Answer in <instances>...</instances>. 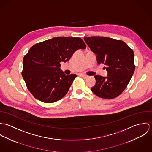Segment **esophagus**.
Masks as SVG:
<instances>
[{
  "label": "esophagus",
  "instance_id": "esophagus-1",
  "mask_svg": "<svg viewBox=\"0 0 152 152\" xmlns=\"http://www.w3.org/2000/svg\"><path fill=\"white\" fill-rule=\"evenodd\" d=\"M80 76H81V77H83V78H84V79H86V78H87L88 77L87 75H85V74H80Z\"/></svg>",
  "mask_w": 152,
  "mask_h": 152
}]
</instances>
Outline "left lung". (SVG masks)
<instances>
[{
    "label": "left lung",
    "instance_id": "left-lung-1",
    "mask_svg": "<svg viewBox=\"0 0 152 152\" xmlns=\"http://www.w3.org/2000/svg\"><path fill=\"white\" fill-rule=\"evenodd\" d=\"M84 39L96 54L97 63L107 65L108 72L107 77L94 76L96 84L91 91L104 99L118 96L128 86L134 71L133 50L122 40L98 36Z\"/></svg>",
    "mask_w": 152,
    "mask_h": 152
}]
</instances>
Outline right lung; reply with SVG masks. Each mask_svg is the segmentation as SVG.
Returning <instances> with one entry per match:
<instances>
[{"instance_id": "obj_1", "label": "right lung", "mask_w": 152, "mask_h": 152, "mask_svg": "<svg viewBox=\"0 0 152 152\" xmlns=\"http://www.w3.org/2000/svg\"><path fill=\"white\" fill-rule=\"evenodd\" d=\"M85 48L86 44L79 37H57L33 45L23 58L22 74L33 96L45 103L63 98L77 75H65L60 63Z\"/></svg>"}]
</instances>
